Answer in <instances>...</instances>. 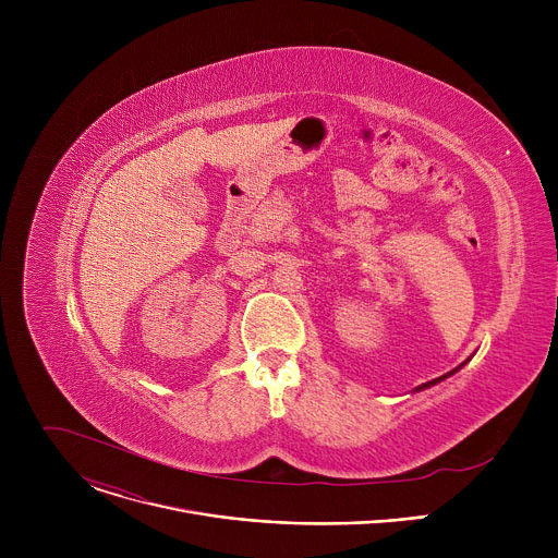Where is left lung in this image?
Listing matches in <instances>:
<instances>
[{
	"label": "left lung",
	"mask_w": 558,
	"mask_h": 558,
	"mask_svg": "<svg viewBox=\"0 0 558 558\" xmlns=\"http://www.w3.org/2000/svg\"><path fill=\"white\" fill-rule=\"evenodd\" d=\"M465 362H468V360H465ZM465 362H463V364H465ZM463 364H461V366H463ZM461 366H457V368H452V371H450V373H446V375H441V377H437V379H433V381H426V384H422V386H417V390H422V388H428V386H433V384H437V381H441V379H446V377H450V375H452V373H457V371H459V368H461Z\"/></svg>",
	"instance_id": "obj_1"
}]
</instances>
